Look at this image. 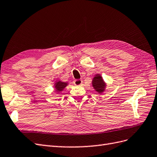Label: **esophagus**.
<instances>
[{"mask_svg": "<svg viewBox=\"0 0 157 157\" xmlns=\"http://www.w3.org/2000/svg\"><path fill=\"white\" fill-rule=\"evenodd\" d=\"M74 83L75 86H80V85H82V79H75L74 81Z\"/></svg>", "mask_w": 157, "mask_h": 157, "instance_id": "esophagus-1", "label": "esophagus"}]
</instances>
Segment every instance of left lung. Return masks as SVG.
Instances as JSON below:
<instances>
[{"instance_id":"1","label":"left lung","mask_w":157,"mask_h":157,"mask_svg":"<svg viewBox=\"0 0 157 157\" xmlns=\"http://www.w3.org/2000/svg\"><path fill=\"white\" fill-rule=\"evenodd\" d=\"M92 86L95 91L99 94H102L105 89V83L104 82L102 77L99 74L95 75L92 81Z\"/></svg>"}]
</instances>
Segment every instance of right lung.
<instances>
[{
	"mask_svg": "<svg viewBox=\"0 0 157 157\" xmlns=\"http://www.w3.org/2000/svg\"><path fill=\"white\" fill-rule=\"evenodd\" d=\"M67 85V83L62 82L61 81H58L55 83V88L56 91H62L64 88H65Z\"/></svg>",
	"mask_w": 157,
	"mask_h": 157,
	"instance_id": "right-lung-1",
	"label": "right lung"
}]
</instances>
